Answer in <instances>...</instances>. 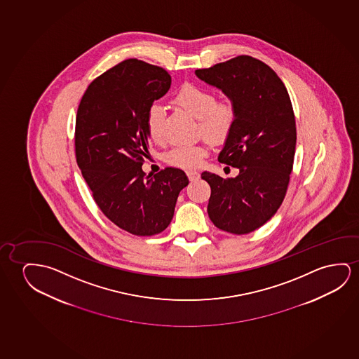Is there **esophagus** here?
<instances>
[{
	"mask_svg": "<svg viewBox=\"0 0 359 359\" xmlns=\"http://www.w3.org/2000/svg\"><path fill=\"white\" fill-rule=\"evenodd\" d=\"M187 175L190 182H195V180H198V177H200V174L198 172H195V170H187Z\"/></svg>",
	"mask_w": 359,
	"mask_h": 359,
	"instance_id": "1",
	"label": "esophagus"
}]
</instances>
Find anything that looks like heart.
Returning <instances> with one entry per match:
<instances>
[{
    "label": "heart",
    "mask_w": 359,
    "mask_h": 359,
    "mask_svg": "<svg viewBox=\"0 0 359 359\" xmlns=\"http://www.w3.org/2000/svg\"><path fill=\"white\" fill-rule=\"evenodd\" d=\"M172 102L198 118V133L212 143H221L227 140L236 120L233 101L227 97L216 99L211 90L195 83H184L172 96ZM164 109L153 104L148 109L146 117L147 133L154 143H163L165 140ZM208 140L198 144H180L174 147L165 156L166 163L182 169H196L201 165L203 158L210 153Z\"/></svg>",
    "instance_id": "obj_1"
}]
</instances>
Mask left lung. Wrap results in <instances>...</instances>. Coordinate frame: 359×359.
<instances>
[{
  "mask_svg": "<svg viewBox=\"0 0 359 359\" xmlns=\"http://www.w3.org/2000/svg\"><path fill=\"white\" fill-rule=\"evenodd\" d=\"M195 74L221 88L236 107L219 161L238 168L239 174L231 179L201 174L211 187L208 217L229 233H250L268 222L285 198L297 146L290 96L276 72L250 55Z\"/></svg>",
  "mask_w": 359,
  "mask_h": 359,
  "instance_id": "left-lung-1",
  "label": "left lung"
}]
</instances>
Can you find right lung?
<instances>
[{
	"mask_svg": "<svg viewBox=\"0 0 359 359\" xmlns=\"http://www.w3.org/2000/svg\"><path fill=\"white\" fill-rule=\"evenodd\" d=\"M170 85L165 69L127 59L91 81L78 107L75 156L83 179L104 216L135 236L163 232L189 184L177 168L154 177L142 170L149 154L147 112Z\"/></svg>",
	"mask_w": 359,
	"mask_h": 359,
	"instance_id": "1",
	"label": "right lung"
}]
</instances>
